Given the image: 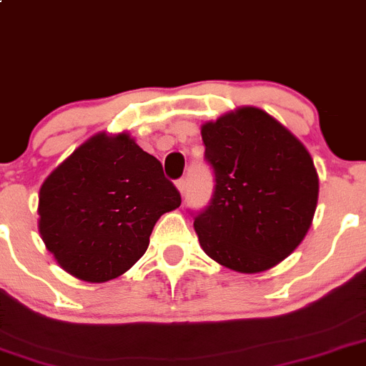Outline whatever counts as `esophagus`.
<instances>
[{
    "label": "esophagus",
    "instance_id": "esophagus-1",
    "mask_svg": "<svg viewBox=\"0 0 366 366\" xmlns=\"http://www.w3.org/2000/svg\"><path fill=\"white\" fill-rule=\"evenodd\" d=\"M175 186H177V189H179V193H180V194H184V193H186V180H184V179L177 180V182H175Z\"/></svg>",
    "mask_w": 366,
    "mask_h": 366
}]
</instances>
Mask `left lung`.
Wrapping results in <instances>:
<instances>
[{"instance_id": "obj_1", "label": "left lung", "mask_w": 366, "mask_h": 366, "mask_svg": "<svg viewBox=\"0 0 366 366\" xmlns=\"http://www.w3.org/2000/svg\"><path fill=\"white\" fill-rule=\"evenodd\" d=\"M200 132L216 177L211 205L193 223L202 250L239 273L277 266L313 223V157L282 123L250 105L204 123Z\"/></svg>"}]
</instances>
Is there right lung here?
<instances>
[{"instance_id": "1", "label": "right lung", "mask_w": 366, "mask_h": 366, "mask_svg": "<svg viewBox=\"0 0 366 366\" xmlns=\"http://www.w3.org/2000/svg\"><path fill=\"white\" fill-rule=\"evenodd\" d=\"M180 194L129 132H100L60 162L39 191V234L60 268L107 282L132 268Z\"/></svg>"}]
</instances>
